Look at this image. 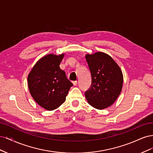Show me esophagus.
Returning <instances> with one entry per match:
<instances>
[{"instance_id": "1", "label": "esophagus", "mask_w": 153, "mask_h": 153, "mask_svg": "<svg viewBox=\"0 0 153 153\" xmlns=\"http://www.w3.org/2000/svg\"><path fill=\"white\" fill-rule=\"evenodd\" d=\"M73 85H77V81H74V82H73Z\"/></svg>"}]
</instances>
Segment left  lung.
Here are the masks:
<instances>
[{"label": "left lung", "instance_id": "left-lung-1", "mask_svg": "<svg viewBox=\"0 0 153 153\" xmlns=\"http://www.w3.org/2000/svg\"><path fill=\"white\" fill-rule=\"evenodd\" d=\"M92 78L91 85L85 93L94 108L102 110L112 105L121 94L123 75L118 64L110 55L98 52L85 55Z\"/></svg>", "mask_w": 153, "mask_h": 153}]
</instances>
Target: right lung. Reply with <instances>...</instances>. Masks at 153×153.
<instances>
[{"label":"right lung","instance_id":"1","mask_svg":"<svg viewBox=\"0 0 153 153\" xmlns=\"http://www.w3.org/2000/svg\"><path fill=\"white\" fill-rule=\"evenodd\" d=\"M64 54H48L41 58L28 75V87L36 102L47 110L59 107L73 86L60 68Z\"/></svg>","mask_w":153,"mask_h":153}]
</instances>
